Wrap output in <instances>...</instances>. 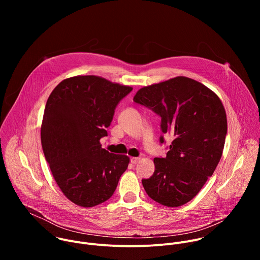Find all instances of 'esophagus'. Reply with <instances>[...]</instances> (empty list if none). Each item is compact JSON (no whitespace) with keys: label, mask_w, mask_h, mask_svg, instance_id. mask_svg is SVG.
I'll list each match as a JSON object with an SVG mask.
<instances>
[{"label":"esophagus","mask_w":260,"mask_h":260,"mask_svg":"<svg viewBox=\"0 0 260 260\" xmlns=\"http://www.w3.org/2000/svg\"><path fill=\"white\" fill-rule=\"evenodd\" d=\"M139 161H140V158H139V157H132V158H131V162H132L133 165H137Z\"/></svg>","instance_id":"34e87169"}]
</instances>
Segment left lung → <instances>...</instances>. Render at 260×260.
Listing matches in <instances>:
<instances>
[{"instance_id": "left-lung-1", "label": "left lung", "mask_w": 260, "mask_h": 260, "mask_svg": "<svg viewBox=\"0 0 260 260\" xmlns=\"http://www.w3.org/2000/svg\"><path fill=\"white\" fill-rule=\"evenodd\" d=\"M134 102L161 118L160 129L173 141L166 157H155V171L142 184L148 197L167 207L191 201L218 166L228 133L220 99L204 84L179 76L141 88ZM159 142L165 143L164 136Z\"/></svg>"}]
</instances>
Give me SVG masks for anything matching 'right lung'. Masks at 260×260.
Masks as SVG:
<instances>
[{"mask_svg":"<svg viewBox=\"0 0 260 260\" xmlns=\"http://www.w3.org/2000/svg\"><path fill=\"white\" fill-rule=\"evenodd\" d=\"M132 87L88 75L62 80L49 95L41 126L43 152L62 193L89 208L113 196L126 155L103 149L119 102Z\"/></svg>","mask_w":260,"mask_h":260,"instance_id":"add662e5","label":"right lung"}]
</instances>
